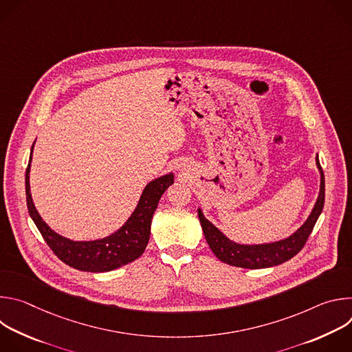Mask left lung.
Listing matches in <instances>:
<instances>
[{
  "label": "left lung",
  "instance_id": "left-lung-1",
  "mask_svg": "<svg viewBox=\"0 0 352 352\" xmlns=\"http://www.w3.org/2000/svg\"><path fill=\"white\" fill-rule=\"evenodd\" d=\"M316 164L320 171V192L316 200V205L308 217L298 231H295L291 236L277 241L273 243L263 245H239L230 241L220 230H217L202 213L197 210V216L202 224V230L205 238L213 250V254L224 263L243 267V269H265L281 265L291 258H294L300 249L307 243L322 210L324 206V174L320 167V163L316 157Z\"/></svg>",
  "mask_w": 352,
  "mask_h": 352
}]
</instances>
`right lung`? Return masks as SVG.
I'll return each mask as SVG.
<instances>
[{
    "label": "right lung",
    "mask_w": 352,
    "mask_h": 352,
    "mask_svg": "<svg viewBox=\"0 0 352 352\" xmlns=\"http://www.w3.org/2000/svg\"><path fill=\"white\" fill-rule=\"evenodd\" d=\"M29 173L30 163L28 164L25 178L26 204L29 214L33 219L40 234L43 235L44 241L57 255V258L61 259L65 265L80 272L91 273L110 272L118 269L133 262L144 252L150 236L152 217L157 209L159 200L162 199L166 189L174 182V175L167 174L147 184L139 199L135 212L117 232L103 239L79 242L58 235L41 220L32 200Z\"/></svg>",
    "instance_id": "obj_1"
}]
</instances>
